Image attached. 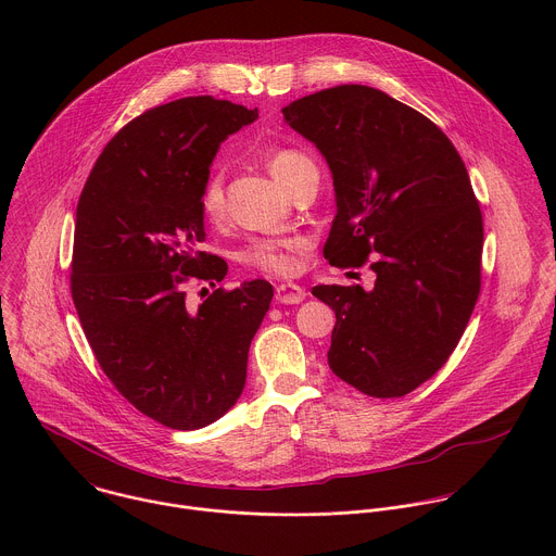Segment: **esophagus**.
I'll return each instance as SVG.
<instances>
[{
    "label": "esophagus",
    "mask_w": 556,
    "mask_h": 556,
    "mask_svg": "<svg viewBox=\"0 0 556 556\" xmlns=\"http://www.w3.org/2000/svg\"><path fill=\"white\" fill-rule=\"evenodd\" d=\"M275 299L277 303H286V305L301 303L305 299V290L296 283H279L275 290Z\"/></svg>",
    "instance_id": "obj_1"
}]
</instances>
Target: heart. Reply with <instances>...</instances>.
<instances>
[{"label": "heart", "instance_id": "1", "mask_svg": "<svg viewBox=\"0 0 556 556\" xmlns=\"http://www.w3.org/2000/svg\"><path fill=\"white\" fill-rule=\"evenodd\" d=\"M268 172L277 182H281L286 189L292 185V180L314 167L309 157L296 149L281 147L268 153ZM200 211L208 222H217L224 213V178L217 167H213L200 189L198 198ZM305 249V240L299 235L288 237H255V240L247 242L240 251H237V260L244 266L273 275V277H290L299 270L296 255Z\"/></svg>", "mask_w": 556, "mask_h": 556}]
</instances>
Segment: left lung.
<instances>
[{"label": "left lung", "mask_w": 556, "mask_h": 556, "mask_svg": "<svg viewBox=\"0 0 556 556\" xmlns=\"http://www.w3.org/2000/svg\"><path fill=\"white\" fill-rule=\"evenodd\" d=\"M281 112L334 178L326 260L358 268L376 255L374 290L312 288L337 312L330 369L374 399H401L448 361L480 296L484 222L468 172L433 121L367 86Z\"/></svg>", "instance_id": "8db88e82"}]
</instances>
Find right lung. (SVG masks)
<instances>
[{
    "label": "right lung",
    "mask_w": 556,
    "mask_h": 556,
    "mask_svg": "<svg viewBox=\"0 0 556 556\" xmlns=\"http://www.w3.org/2000/svg\"><path fill=\"white\" fill-rule=\"evenodd\" d=\"M255 118L257 110L213 97L151 108L105 144L78 198V319L114 387L169 429H202L237 403L273 301L264 279L215 288L198 307L185 290L226 277V262L202 251L198 198L219 142Z\"/></svg>",
    "instance_id": "obj_1"
}]
</instances>
